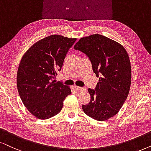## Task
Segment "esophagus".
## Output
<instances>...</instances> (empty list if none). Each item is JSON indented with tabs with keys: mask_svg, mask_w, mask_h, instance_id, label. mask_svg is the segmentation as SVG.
<instances>
[{
	"mask_svg": "<svg viewBox=\"0 0 151 151\" xmlns=\"http://www.w3.org/2000/svg\"><path fill=\"white\" fill-rule=\"evenodd\" d=\"M75 88L77 91H83V90H85L84 88H83L79 87V86H75Z\"/></svg>",
	"mask_w": 151,
	"mask_h": 151,
	"instance_id": "esophagus-1",
	"label": "esophagus"
}]
</instances>
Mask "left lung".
Returning <instances> with one entry per match:
<instances>
[{
	"label": "left lung",
	"instance_id": "1",
	"mask_svg": "<svg viewBox=\"0 0 151 151\" xmlns=\"http://www.w3.org/2000/svg\"><path fill=\"white\" fill-rule=\"evenodd\" d=\"M74 49L86 54L99 77L95 89L88 90L91 100L82 109L93 119L106 121L118 114L128 96L132 77L128 53L121 44L99 34L81 37Z\"/></svg>",
	"mask_w": 151,
	"mask_h": 151
}]
</instances>
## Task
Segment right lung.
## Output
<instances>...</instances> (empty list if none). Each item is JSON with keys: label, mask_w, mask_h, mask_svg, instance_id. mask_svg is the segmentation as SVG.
<instances>
[{"label": "right lung", "mask_w": 151, "mask_h": 151, "mask_svg": "<svg viewBox=\"0 0 151 151\" xmlns=\"http://www.w3.org/2000/svg\"><path fill=\"white\" fill-rule=\"evenodd\" d=\"M76 38L52 35L37 41L24 53L19 65L17 84L24 106L39 119L56 116L71 94L69 86L53 80Z\"/></svg>", "instance_id": "add662e5"}]
</instances>
